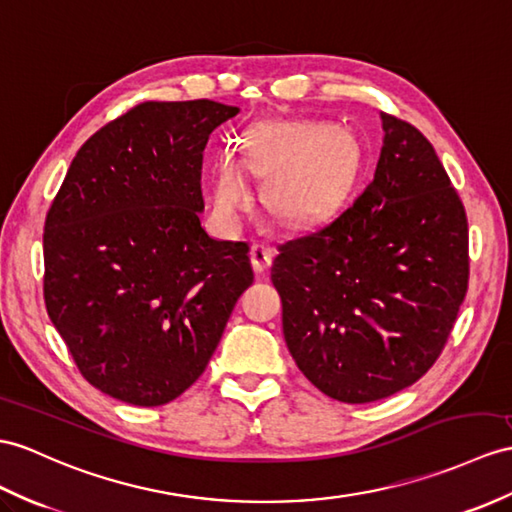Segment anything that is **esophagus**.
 <instances>
[{"instance_id":"34e87169","label":"esophagus","mask_w":512,"mask_h":512,"mask_svg":"<svg viewBox=\"0 0 512 512\" xmlns=\"http://www.w3.org/2000/svg\"><path fill=\"white\" fill-rule=\"evenodd\" d=\"M249 258H252V267L256 273L267 271L273 260V249L263 245V243H254L252 249H249Z\"/></svg>"}]
</instances>
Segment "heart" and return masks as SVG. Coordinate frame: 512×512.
<instances>
[{"label":"heart","instance_id":"b5f03b06","mask_svg":"<svg viewBox=\"0 0 512 512\" xmlns=\"http://www.w3.org/2000/svg\"><path fill=\"white\" fill-rule=\"evenodd\" d=\"M356 145L341 126L315 121L269 123L247 136L241 165L223 158L217 165L213 202L217 215L234 223L247 210V173L269 180L265 204L284 226H304L323 217L339 199L354 169Z\"/></svg>","mask_w":512,"mask_h":512}]
</instances>
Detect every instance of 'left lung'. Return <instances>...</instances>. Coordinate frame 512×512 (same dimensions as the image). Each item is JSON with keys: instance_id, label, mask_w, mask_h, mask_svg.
Here are the masks:
<instances>
[{"instance_id": "left-lung-1", "label": "left lung", "mask_w": 512, "mask_h": 512, "mask_svg": "<svg viewBox=\"0 0 512 512\" xmlns=\"http://www.w3.org/2000/svg\"><path fill=\"white\" fill-rule=\"evenodd\" d=\"M373 182L321 228L278 245L284 341L321 393L367 404L415 384L469 282L465 206L415 126L382 112Z\"/></svg>"}]
</instances>
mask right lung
Listing matches in <instances>:
<instances>
[{
	"mask_svg": "<svg viewBox=\"0 0 512 512\" xmlns=\"http://www.w3.org/2000/svg\"><path fill=\"white\" fill-rule=\"evenodd\" d=\"M236 112L210 99L134 106L80 147L49 208L47 315L82 376L115 400L182 395L254 282L247 243L199 223L204 147Z\"/></svg>",
	"mask_w": 512,
	"mask_h": 512,
	"instance_id": "1",
	"label": "right lung"
}]
</instances>
